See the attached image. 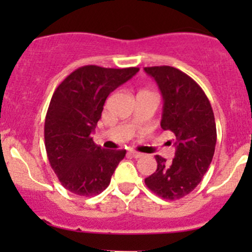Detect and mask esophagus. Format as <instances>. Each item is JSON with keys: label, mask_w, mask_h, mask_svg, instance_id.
I'll use <instances>...</instances> for the list:
<instances>
[{"label": "esophagus", "mask_w": 252, "mask_h": 252, "mask_svg": "<svg viewBox=\"0 0 252 252\" xmlns=\"http://www.w3.org/2000/svg\"><path fill=\"white\" fill-rule=\"evenodd\" d=\"M129 154H130L134 158H140V157H142V154H140V152L138 151H130Z\"/></svg>", "instance_id": "1"}]
</instances>
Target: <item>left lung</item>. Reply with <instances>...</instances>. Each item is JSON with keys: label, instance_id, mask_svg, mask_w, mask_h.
<instances>
[{"label": "left lung", "instance_id": "1", "mask_svg": "<svg viewBox=\"0 0 252 252\" xmlns=\"http://www.w3.org/2000/svg\"><path fill=\"white\" fill-rule=\"evenodd\" d=\"M163 98L161 128L175 135L172 162L155 156L157 169L145 179L151 191L166 200L190 194L201 182L215 154L217 131L212 107L199 84L169 65L145 67Z\"/></svg>", "mask_w": 252, "mask_h": 252}]
</instances>
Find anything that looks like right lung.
I'll return each instance as SVG.
<instances>
[{
    "mask_svg": "<svg viewBox=\"0 0 252 252\" xmlns=\"http://www.w3.org/2000/svg\"><path fill=\"white\" fill-rule=\"evenodd\" d=\"M138 72L136 67L84 65L53 93L45 119V146L53 172L73 194L93 196L103 191L126 156V150L101 149L91 134L108 95Z\"/></svg>",
    "mask_w": 252,
    "mask_h": 252,
    "instance_id": "right-lung-1",
    "label": "right lung"
}]
</instances>
